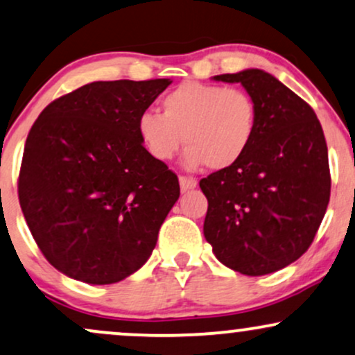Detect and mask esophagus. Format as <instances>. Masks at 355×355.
<instances>
[{
  "instance_id": "1",
  "label": "esophagus",
  "mask_w": 355,
  "mask_h": 355,
  "mask_svg": "<svg viewBox=\"0 0 355 355\" xmlns=\"http://www.w3.org/2000/svg\"><path fill=\"white\" fill-rule=\"evenodd\" d=\"M178 180H180V189H182V191L193 190V189H196V185H198L195 178H190V177H180V178H178Z\"/></svg>"
}]
</instances>
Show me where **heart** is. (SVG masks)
Here are the masks:
<instances>
[{
  "label": "heart",
  "instance_id": "heart-1",
  "mask_svg": "<svg viewBox=\"0 0 355 355\" xmlns=\"http://www.w3.org/2000/svg\"><path fill=\"white\" fill-rule=\"evenodd\" d=\"M258 125V107L241 89L187 80L162 99V114L144 110L137 134L152 159L168 162L187 145L183 164L211 170L236 165L250 148Z\"/></svg>",
  "mask_w": 355,
  "mask_h": 355
}]
</instances>
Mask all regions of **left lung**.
<instances>
[{"mask_svg":"<svg viewBox=\"0 0 355 355\" xmlns=\"http://www.w3.org/2000/svg\"><path fill=\"white\" fill-rule=\"evenodd\" d=\"M240 83L258 107L245 157L200 180L203 234L230 270L263 276L301 258L331 196L327 145L311 105L261 69L213 78Z\"/></svg>","mask_w":355,"mask_h":355,"instance_id":"8db88e82","label":"left lung"}]
</instances>
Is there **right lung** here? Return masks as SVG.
Wrapping results in <instances>:
<instances>
[{
    "mask_svg": "<svg viewBox=\"0 0 355 355\" xmlns=\"http://www.w3.org/2000/svg\"><path fill=\"white\" fill-rule=\"evenodd\" d=\"M170 79L97 80L59 97L29 130L18 195L44 258L62 275L112 284L144 266L180 196L137 119Z\"/></svg>",
    "mask_w": 355,
    "mask_h": 355,
    "instance_id": "1",
    "label": "right lung"
}]
</instances>
